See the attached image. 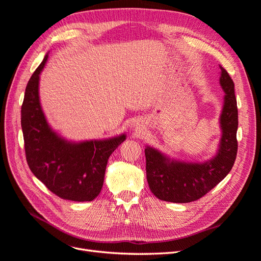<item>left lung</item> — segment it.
Listing matches in <instances>:
<instances>
[{
    "mask_svg": "<svg viewBox=\"0 0 261 261\" xmlns=\"http://www.w3.org/2000/svg\"><path fill=\"white\" fill-rule=\"evenodd\" d=\"M220 68V84L225 96L220 118L223 134L218 153L204 163H185L171 161L158 150L147 147L145 149L147 180L150 191L156 198L179 203L198 200L232 170L238 154V103L231 76L222 66Z\"/></svg>",
    "mask_w": 261,
    "mask_h": 261,
    "instance_id": "1",
    "label": "left lung"
}]
</instances>
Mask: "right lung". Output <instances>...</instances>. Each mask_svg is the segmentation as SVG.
<instances>
[{"instance_id":"right-lung-1","label":"right lung","mask_w":261,"mask_h":261,"mask_svg":"<svg viewBox=\"0 0 261 261\" xmlns=\"http://www.w3.org/2000/svg\"><path fill=\"white\" fill-rule=\"evenodd\" d=\"M46 60L48 55L30 77L21 106L28 167L60 198L91 201L101 192L109 156L126 136L73 144L52 132L41 110L38 90L39 75Z\"/></svg>"}]
</instances>
